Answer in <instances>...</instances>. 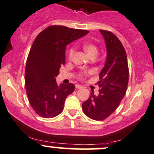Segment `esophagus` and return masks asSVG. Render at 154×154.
Instances as JSON below:
<instances>
[{
    "label": "esophagus",
    "instance_id": "obj_1",
    "mask_svg": "<svg viewBox=\"0 0 154 154\" xmlns=\"http://www.w3.org/2000/svg\"><path fill=\"white\" fill-rule=\"evenodd\" d=\"M75 87H76V88H77V89H80V88H82V86L80 85H76Z\"/></svg>",
    "mask_w": 154,
    "mask_h": 154
}]
</instances>
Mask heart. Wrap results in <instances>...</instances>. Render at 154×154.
Returning a JSON list of instances; mask_svg holds the SVG:
<instances>
[{
    "mask_svg": "<svg viewBox=\"0 0 154 154\" xmlns=\"http://www.w3.org/2000/svg\"><path fill=\"white\" fill-rule=\"evenodd\" d=\"M82 46L86 53H87L89 56L91 57V58H92V57L97 56L98 53H99V49H98V47H96V45H94V44L93 43H83L82 45ZM75 52H76V50L74 47H72L70 49H69L68 52L69 60H72V59L74 58V55H75ZM91 73H92V71L82 72V73H81L80 74V79L85 78L88 74Z\"/></svg>",
    "mask_w": 154,
    "mask_h": 154,
    "instance_id": "b5f03b06",
    "label": "heart"
}]
</instances>
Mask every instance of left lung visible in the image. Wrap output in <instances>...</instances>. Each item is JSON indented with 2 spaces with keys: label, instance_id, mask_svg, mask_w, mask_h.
Wrapping results in <instances>:
<instances>
[{
  "label": "left lung",
  "instance_id": "8db88e82",
  "mask_svg": "<svg viewBox=\"0 0 154 154\" xmlns=\"http://www.w3.org/2000/svg\"><path fill=\"white\" fill-rule=\"evenodd\" d=\"M107 48V60L99 74V94L91 93L82 103V110L88 117L102 121L116 111L126 94L129 82L127 56L121 41L112 32L100 30Z\"/></svg>",
  "mask_w": 154,
  "mask_h": 154
}]
</instances>
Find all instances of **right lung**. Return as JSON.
<instances>
[{
    "label": "right lung",
    "mask_w": 154,
    "mask_h": 154,
    "mask_svg": "<svg viewBox=\"0 0 154 154\" xmlns=\"http://www.w3.org/2000/svg\"><path fill=\"white\" fill-rule=\"evenodd\" d=\"M88 32L51 25L35 38L27 58L25 82L30 106L41 117L50 118L60 114L66 98L74 91L72 83L58 86L55 77L65 64L66 45Z\"/></svg>",
    "instance_id": "obj_1"
}]
</instances>
